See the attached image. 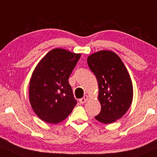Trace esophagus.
Returning <instances> with one entry per match:
<instances>
[{
	"label": "esophagus",
	"mask_w": 157,
	"mask_h": 157,
	"mask_svg": "<svg viewBox=\"0 0 157 157\" xmlns=\"http://www.w3.org/2000/svg\"><path fill=\"white\" fill-rule=\"evenodd\" d=\"M88 97L87 95H86L83 98H82V99H80V100H79V101H80V102L81 104H84L87 101V100H88Z\"/></svg>",
	"instance_id": "esophagus-1"
}]
</instances>
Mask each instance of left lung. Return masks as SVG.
<instances>
[{
	"mask_svg": "<svg viewBox=\"0 0 157 157\" xmlns=\"http://www.w3.org/2000/svg\"><path fill=\"white\" fill-rule=\"evenodd\" d=\"M87 61L99 86L101 112L95 118L105 124L115 122L125 115L132 102L133 86L128 70L113 51H99L90 55Z\"/></svg>",
	"mask_w": 157,
	"mask_h": 157,
	"instance_id": "1",
	"label": "left lung"
}]
</instances>
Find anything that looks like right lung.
<instances>
[{
	"label": "right lung",
	"mask_w": 157,
	"mask_h": 157,
	"mask_svg": "<svg viewBox=\"0 0 157 157\" xmlns=\"http://www.w3.org/2000/svg\"><path fill=\"white\" fill-rule=\"evenodd\" d=\"M80 53L61 48L48 52L32 73L29 101L36 115L48 124H56L69 116L77 105L69 77Z\"/></svg>",
	"instance_id": "right-lung-1"
}]
</instances>
